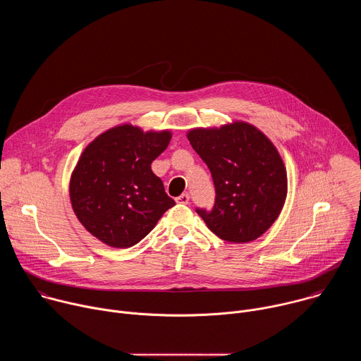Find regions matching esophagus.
<instances>
[{
	"instance_id": "obj_1",
	"label": "esophagus",
	"mask_w": 361,
	"mask_h": 361,
	"mask_svg": "<svg viewBox=\"0 0 361 361\" xmlns=\"http://www.w3.org/2000/svg\"><path fill=\"white\" fill-rule=\"evenodd\" d=\"M176 201H177L178 204H188V202H190V194L184 192V194H181L180 197H177Z\"/></svg>"
}]
</instances>
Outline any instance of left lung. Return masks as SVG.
Instances as JSON below:
<instances>
[{
  "mask_svg": "<svg viewBox=\"0 0 361 361\" xmlns=\"http://www.w3.org/2000/svg\"><path fill=\"white\" fill-rule=\"evenodd\" d=\"M187 138L207 164L216 188L214 207H197V214L230 243H248L264 234L287 195L286 169L273 142L247 123L194 128Z\"/></svg>",
  "mask_w": 361,
  "mask_h": 361,
  "instance_id": "8db88e82",
  "label": "left lung"
}]
</instances>
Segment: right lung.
Returning <instances> with one entry per match:
<instances>
[{
	"label": "right lung",
	"mask_w": 361,
	"mask_h": 361,
	"mask_svg": "<svg viewBox=\"0 0 361 361\" xmlns=\"http://www.w3.org/2000/svg\"><path fill=\"white\" fill-rule=\"evenodd\" d=\"M170 131L130 124L98 135L81 154L70 181L73 210L99 241L127 248L141 241L176 205L151 163L169 147Z\"/></svg>",
	"instance_id": "1"
}]
</instances>
